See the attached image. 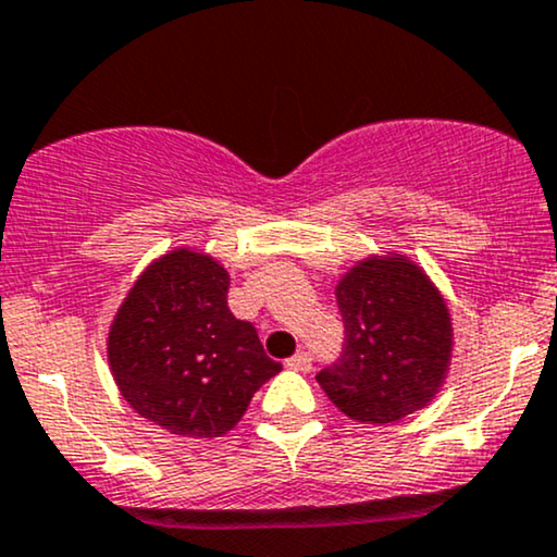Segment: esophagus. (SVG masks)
<instances>
[{
  "instance_id": "obj_1",
  "label": "esophagus",
  "mask_w": 557,
  "mask_h": 557,
  "mask_svg": "<svg viewBox=\"0 0 557 557\" xmlns=\"http://www.w3.org/2000/svg\"><path fill=\"white\" fill-rule=\"evenodd\" d=\"M287 368H293V371H300V373L311 371V355H308V352H296L290 360H287Z\"/></svg>"
}]
</instances>
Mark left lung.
Masks as SVG:
<instances>
[{
    "label": "left lung",
    "mask_w": 557,
    "mask_h": 557,
    "mask_svg": "<svg viewBox=\"0 0 557 557\" xmlns=\"http://www.w3.org/2000/svg\"><path fill=\"white\" fill-rule=\"evenodd\" d=\"M345 352L317 381L355 423L386 425L423 410L444 386L454 350L438 287L405 253L355 261L337 287Z\"/></svg>",
    "instance_id": "1"
}]
</instances>
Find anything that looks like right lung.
Segmentation results:
<instances>
[{"label":"right lung","instance_id":"right-lung-1","mask_svg":"<svg viewBox=\"0 0 557 557\" xmlns=\"http://www.w3.org/2000/svg\"><path fill=\"white\" fill-rule=\"evenodd\" d=\"M231 274L181 246L145 267L111 321L106 352L129 407L181 438H220L283 371L227 308Z\"/></svg>","mask_w":557,"mask_h":557}]
</instances>
